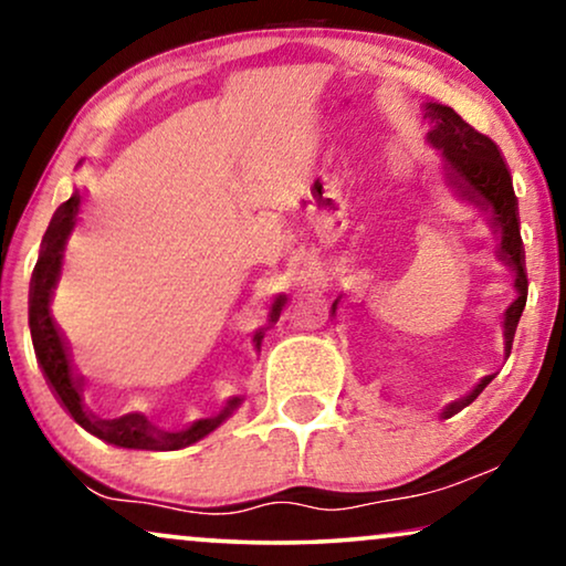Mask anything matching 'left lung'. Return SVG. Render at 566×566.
<instances>
[{
	"label": "left lung",
	"mask_w": 566,
	"mask_h": 566,
	"mask_svg": "<svg viewBox=\"0 0 566 566\" xmlns=\"http://www.w3.org/2000/svg\"><path fill=\"white\" fill-rule=\"evenodd\" d=\"M424 118L429 120L427 142L434 149H440L446 157V170L450 184L461 191L465 199L484 209L489 214V222L494 224L496 235H500V259L515 271V290L517 297L507 311H504V354L510 357L512 338H515L517 321L523 315L525 300H528V274H525V251L523 238H520V217H517V199L515 188H512V178L507 165H504L500 149L486 134H479L471 124L458 116L450 105L427 103ZM338 300H334L331 311L336 313ZM492 382V375H486L469 396L461 401L450 403L442 417H453L461 409H465L481 390Z\"/></svg>",
	"instance_id": "8db88e82"
}]
</instances>
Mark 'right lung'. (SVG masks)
<instances>
[{
    "instance_id": "right-lung-1",
    "label": "right lung",
    "mask_w": 566,
    "mask_h": 566,
    "mask_svg": "<svg viewBox=\"0 0 566 566\" xmlns=\"http://www.w3.org/2000/svg\"><path fill=\"white\" fill-rule=\"evenodd\" d=\"M82 196L74 191L62 207L56 209L51 217V224L43 235L41 255L33 269V279H30V305H28V323H30V336H33V349L35 357L41 361V370L46 375L51 390L62 401L66 411L72 413V419L80 427H85L90 434L101 437V440L111 442L116 448H129V450H180L199 442L201 437L214 432L232 411L243 403V398L235 396L230 398L228 406L217 413V417L199 419L191 427L180 429V432H163L155 424H149L147 417L142 413H126L118 419H97L93 411H87L85 401H82V382L72 370L70 354H66V344L59 326L51 315V297H54L59 274H62V261L66 251V240H70L74 224H77ZM284 307V295H279L271 303L269 323L279 321V313ZM263 328L255 331L253 342L261 346Z\"/></svg>"
}]
</instances>
